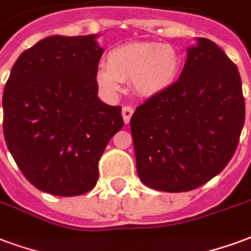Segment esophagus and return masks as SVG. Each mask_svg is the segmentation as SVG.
<instances>
[{
    "label": "esophagus",
    "instance_id": "1",
    "mask_svg": "<svg viewBox=\"0 0 251 251\" xmlns=\"http://www.w3.org/2000/svg\"><path fill=\"white\" fill-rule=\"evenodd\" d=\"M122 115H123L124 123L128 124V123H129V120H131V118H132L133 108H132V107H129V105H127V107H123Z\"/></svg>",
    "mask_w": 251,
    "mask_h": 251
}]
</instances>
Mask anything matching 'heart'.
<instances>
[{
    "instance_id": "1",
    "label": "heart",
    "mask_w": 251,
    "mask_h": 251,
    "mask_svg": "<svg viewBox=\"0 0 251 251\" xmlns=\"http://www.w3.org/2000/svg\"><path fill=\"white\" fill-rule=\"evenodd\" d=\"M181 73L180 52L171 45L132 42L110 51L107 65L98 70V83L105 91H122L123 82H131L140 97H156L171 88Z\"/></svg>"
}]
</instances>
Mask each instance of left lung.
<instances>
[{
  "instance_id": "obj_1",
  "label": "left lung",
  "mask_w": 251,
  "mask_h": 251,
  "mask_svg": "<svg viewBox=\"0 0 251 251\" xmlns=\"http://www.w3.org/2000/svg\"><path fill=\"white\" fill-rule=\"evenodd\" d=\"M244 123L237 66L210 39L197 38L178 80L131 118L141 182L171 193L204 185L230 161Z\"/></svg>"
}]
</instances>
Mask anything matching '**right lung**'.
<instances>
[{
    "instance_id": "1",
    "label": "right lung",
    "mask_w": 251,
    "mask_h": 251,
    "mask_svg": "<svg viewBox=\"0 0 251 251\" xmlns=\"http://www.w3.org/2000/svg\"><path fill=\"white\" fill-rule=\"evenodd\" d=\"M98 34L47 37L22 52L3 90V136L37 189L62 197L97 185L105 147L124 126L122 107L98 98Z\"/></svg>"
}]
</instances>
